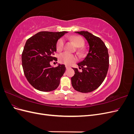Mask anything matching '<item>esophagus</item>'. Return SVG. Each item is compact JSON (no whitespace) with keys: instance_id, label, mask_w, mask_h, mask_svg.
Returning a JSON list of instances; mask_svg holds the SVG:
<instances>
[{"instance_id":"esophagus-1","label":"esophagus","mask_w":134,"mask_h":134,"mask_svg":"<svg viewBox=\"0 0 134 134\" xmlns=\"http://www.w3.org/2000/svg\"><path fill=\"white\" fill-rule=\"evenodd\" d=\"M65 67H66V69H68L70 68V66H68V65H65Z\"/></svg>"}]
</instances>
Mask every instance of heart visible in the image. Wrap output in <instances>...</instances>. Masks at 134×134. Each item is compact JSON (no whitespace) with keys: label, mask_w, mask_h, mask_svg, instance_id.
I'll use <instances>...</instances> for the list:
<instances>
[{"label":"heart","mask_w":134,"mask_h":134,"mask_svg":"<svg viewBox=\"0 0 134 134\" xmlns=\"http://www.w3.org/2000/svg\"><path fill=\"white\" fill-rule=\"evenodd\" d=\"M70 40L72 42H73V43L77 47H82L84 44V41L83 39L81 37H79V36H72V37L70 38ZM64 39L63 38L59 39L58 41H57V43H56V50H57L58 51H62L64 48ZM79 52L80 54H82V51L80 50H79ZM59 58L60 62L61 63L66 65H70L71 63L76 62L77 60V57L76 55L74 54H69L68 52H64V53L60 54L59 55Z\"/></svg>","instance_id":"heart-1"}]
</instances>
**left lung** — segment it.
Listing matches in <instances>:
<instances>
[{"instance_id":"obj_1","label":"left lung","mask_w":134,"mask_h":134,"mask_svg":"<svg viewBox=\"0 0 134 134\" xmlns=\"http://www.w3.org/2000/svg\"><path fill=\"white\" fill-rule=\"evenodd\" d=\"M75 32L87 40L90 50L86 58L78 64L81 70L73 68L75 74L71 78V84L79 92H91L100 86L107 75L109 67L108 49L102 40L88 31Z\"/></svg>"}]
</instances>
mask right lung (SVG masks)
Masks as SVG:
<instances>
[{"label":"right lung","instance_id":"1","mask_svg":"<svg viewBox=\"0 0 134 134\" xmlns=\"http://www.w3.org/2000/svg\"><path fill=\"white\" fill-rule=\"evenodd\" d=\"M66 31H41L28 38L22 54L23 72L28 82L36 90L42 92L55 90L66 70L65 65L52 67L50 63L57 61L54 57L56 43Z\"/></svg>","mask_w":134,"mask_h":134}]
</instances>
